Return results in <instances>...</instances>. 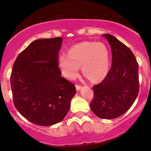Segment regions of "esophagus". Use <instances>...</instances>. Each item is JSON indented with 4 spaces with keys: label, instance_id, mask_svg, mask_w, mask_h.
<instances>
[{
    "label": "esophagus",
    "instance_id": "1",
    "mask_svg": "<svg viewBox=\"0 0 151 151\" xmlns=\"http://www.w3.org/2000/svg\"><path fill=\"white\" fill-rule=\"evenodd\" d=\"M76 90H77L78 91H80V89H81L82 86H79V85H76Z\"/></svg>",
    "mask_w": 151,
    "mask_h": 151
}]
</instances>
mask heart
I'll use <instances>...</instances> for the list:
<instances>
[{
  "instance_id": "obj_1",
  "label": "heart",
  "mask_w": 151,
  "mask_h": 151,
  "mask_svg": "<svg viewBox=\"0 0 151 151\" xmlns=\"http://www.w3.org/2000/svg\"><path fill=\"white\" fill-rule=\"evenodd\" d=\"M109 53L106 45L101 42H82L72 47L68 55L59 58V67L66 78L73 80L79 67L82 73L92 81H99L106 77L109 69Z\"/></svg>"
}]
</instances>
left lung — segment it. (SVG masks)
Listing matches in <instances>:
<instances>
[{"label":"left lung","instance_id":"1","mask_svg":"<svg viewBox=\"0 0 151 151\" xmlns=\"http://www.w3.org/2000/svg\"><path fill=\"white\" fill-rule=\"evenodd\" d=\"M111 45L112 65L101 83L93 87V112L102 119L118 117L131 108L139 92V65L129 47L112 35L104 34Z\"/></svg>","mask_w":151,"mask_h":151}]
</instances>
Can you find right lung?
<instances>
[{"instance_id": "add662e5", "label": "right lung", "mask_w": 151, "mask_h": 151, "mask_svg": "<svg viewBox=\"0 0 151 151\" xmlns=\"http://www.w3.org/2000/svg\"><path fill=\"white\" fill-rule=\"evenodd\" d=\"M63 38L39 39L18 55L10 83L14 104L31 122L47 127L60 122L76 93L73 84L61 76L58 53Z\"/></svg>"}]
</instances>
